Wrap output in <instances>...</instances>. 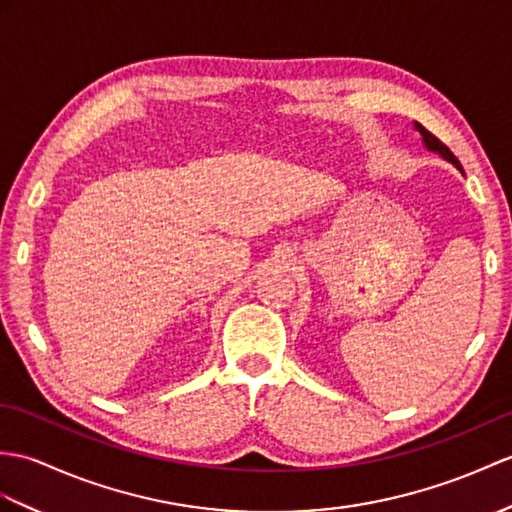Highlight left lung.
I'll return each instance as SVG.
<instances>
[{
	"label": "left lung",
	"mask_w": 512,
	"mask_h": 512,
	"mask_svg": "<svg viewBox=\"0 0 512 512\" xmlns=\"http://www.w3.org/2000/svg\"><path fill=\"white\" fill-rule=\"evenodd\" d=\"M414 126H417V130H419V133L423 135V141H425V146L427 148H430V150H434V152H438V154H441V157H445L447 161H451V163H454L456 165V168L462 172V165H460V161L454 157V152H451L445 144H443V141L441 139H438L436 135H432L430 133V130H427L425 126H421L419 122L417 124H414Z\"/></svg>",
	"instance_id": "left-lung-1"
}]
</instances>
